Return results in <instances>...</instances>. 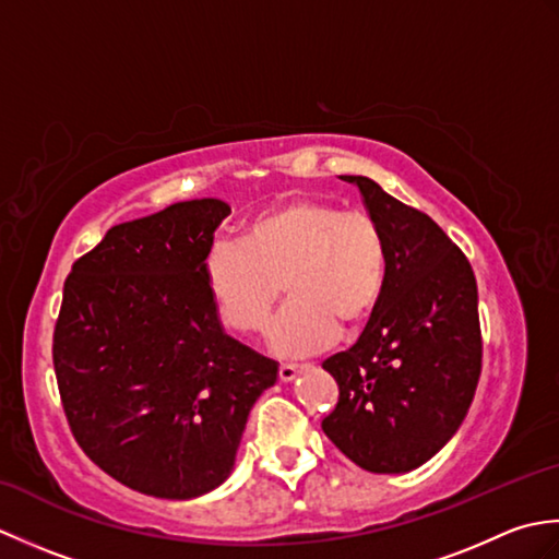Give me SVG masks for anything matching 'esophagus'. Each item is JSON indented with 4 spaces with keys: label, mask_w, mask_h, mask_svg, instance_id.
<instances>
[{
    "label": "esophagus",
    "mask_w": 559,
    "mask_h": 559,
    "mask_svg": "<svg viewBox=\"0 0 559 559\" xmlns=\"http://www.w3.org/2000/svg\"><path fill=\"white\" fill-rule=\"evenodd\" d=\"M298 372H300L298 365H281L278 367V379H281V382H293V379L298 377Z\"/></svg>",
    "instance_id": "1"
}]
</instances>
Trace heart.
<instances>
[{
    "instance_id": "obj_1",
    "label": "heart",
    "mask_w": 559,
    "mask_h": 559,
    "mask_svg": "<svg viewBox=\"0 0 559 559\" xmlns=\"http://www.w3.org/2000/svg\"><path fill=\"white\" fill-rule=\"evenodd\" d=\"M386 240L362 211L326 199H293L249 221L240 245L221 242L204 264L223 324L237 334L264 329L281 288L290 302L269 341L281 355H307L358 331L384 298Z\"/></svg>"
}]
</instances>
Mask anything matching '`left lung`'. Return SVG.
<instances>
[{"mask_svg": "<svg viewBox=\"0 0 559 559\" xmlns=\"http://www.w3.org/2000/svg\"><path fill=\"white\" fill-rule=\"evenodd\" d=\"M360 189L384 233V298L355 346L322 362L338 382L324 435L370 473H408L456 435L480 377L478 286L468 259L439 225L386 194L370 177L341 175Z\"/></svg>", "mask_w": 559, "mask_h": 559, "instance_id": "1", "label": "left lung"}]
</instances>
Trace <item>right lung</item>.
Segmentation results:
<instances>
[{"label": "right lung", "mask_w": 559, "mask_h": 559, "mask_svg": "<svg viewBox=\"0 0 559 559\" xmlns=\"http://www.w3.org/2000/svg\"><path fill=\"white\" fill-rule=\"evenodd\" d=\"M230 206L180 201L120 223L71 266L52 360L86 456L136 492L192 500L228 480L273 362L225 334L204 264Z\"/></svg>", "instance_id": "add662e5"}]
</instances>
